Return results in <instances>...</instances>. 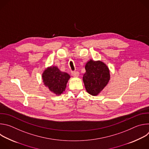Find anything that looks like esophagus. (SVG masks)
<instances>
[{
	"mask_svg": "<svg viewBox=\"0 0 149 149\" xmlns=\"http://www.w3.org/2000/svg\"><path fill=\"white\" fill-rule=\"evenodd\" d=\"M71 74L74 77H78L79 75V72L78 71H72Z\"/></svg>",
	"mask_w": 149,
	"mask_h": 149,
	"instance_id": "obj_1",
	"label": "esophagus"
}]
</instances>
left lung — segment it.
I'll return each instance as SVG.
<instances>
[{
	"mask_svg": "<svg viewBox=\"0 0 149 149\" xmlns=\"http://www.w3.org/2000/svg\"><path fill=\"white\" fill-rule=\"evenodd\" d=\"M86 73L83 81L87 91L92 95H97L106 86L110 79V71L101 61L90 60L85 67Z\"/></svg>",
	"mask_w": 149,
	"mask_h": 149,
	"instance_id": "1",
	"label": "left lung"
}]
</instances>
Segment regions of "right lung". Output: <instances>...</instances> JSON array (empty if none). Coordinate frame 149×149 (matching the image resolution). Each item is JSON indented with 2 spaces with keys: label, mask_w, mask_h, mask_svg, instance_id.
I'll return each instance as SVG.
<instances>
[{
  "label": "right lung",
  "mask_w": 149,
  "mask_h": 149,
  "mask_svg": "<svg viewBox=\"0 0 149 149\" xmlns=\"http://www.w3.org/2000/svg\"><path fill=\"white\" fill-rule=\"evenodd\" d=\"M70 78V75L61 72L56 67L48 68L42 74L44 84L52 92L58 95L65 91Z\"/></svg>",
  "instance_id": "add662e5"
}]
</instances>
